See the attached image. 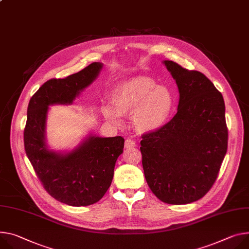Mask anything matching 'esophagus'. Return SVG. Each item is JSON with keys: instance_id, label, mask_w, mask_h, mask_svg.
Wrapping results in <instances>:
<instances>
[{"instance_id": "1", "label": "esophagus", "mask_w": 249, "mask_h": 249, "mask_svg": "<svg viewBox=\"0 0 249 249\" xmlns=\"http://www.w3.org/2000/svg\"><path fill=\"white\" fill-rule=\"evenodd\" d=\"M135 146H136V143H135L134 140H132V139H127V140L125 141V148H126V149L134 148Z\"/></svg>"}]
</instances>
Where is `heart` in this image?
<instances>
[{
	"label": "heart",
	"mask_w": 249,
	"mask_h": 249,
	"mask_svg": "<svg viewBox=\"0 0 249 249\" xmlns=\"http://www.w3.org/2000/svg\"><path fill=\"white\" fill-rule=\"evenodd\" d=\"M112 104L104 107L107 118L118 121L119 115L131 116L133 125L141 133L160 129L168 120L174 105L173 95L165 86L144 76L130 78L120 83L112 93Z\"/></svg>",
	"instance_id": "b5f03b06"
}]
</instances>
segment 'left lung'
Returning a JSON list of instances; mask_svg holds the SVG:
<instances>
[{
  "label": "left lung",
  "instance_id": "left-lung-1",
  "mask_svg": "<svg viewBox=\"0 0 249 249\" xmlns=\"http://www.w3.org/2000/svg\"><path fill=\"white\" fill-rule=\"evenodd\" d=\"M164 63L178 88V111L160 129L142 135V165L158 198L186 205L205 196L218 176L229 140L225 106L205 74Z\"/></svg>",
  "mask_w": 249,
  "mask_h": 249
}]
</instances>
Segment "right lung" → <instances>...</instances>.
Wrapping results in <instances>:
<instances>
[{
    "label": "right lung",
    "mask_w": 249,
    "mask_h": 249,
    "mask_svg": "<svg viewBox=\"0 0 249 249\" xmlns=\"http://www.w3.org/2000/svg\"><path fill=\"white\" fill-rule=\"evenodd\" d=\"M102 63L93 62L77 73L44 82L32 96L24 130L25 151L41 185L56 200L72 207L93 205L109 189L117 158L122 154L121 136H90L67 154L47 149L44 142L49 106L71 104L98 75Z\"/></svg>",
    "instance_id": "obj_1"
}]
</instances>
